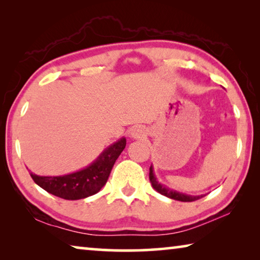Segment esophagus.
Listing matches in <instances>:
<instances>
[{"mask_svg":"<svg viewBox=\"0 0 260 260\" xmlns=\"http://www.w3.org/2000/svg\"><path fill=\"white\" fill-rule=\"evenodd\" d=\"M146 129L143 128V127H135V128L132 129L131 132V135L132 138L134 139H141L143 138V136H146Z\"/></svg>","mask_w":260,"mask_h":260,"instance_id":"esophagus-1","label":"esophagus"}]
</instances>
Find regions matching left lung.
<instances>
[{
	"mask_svg": "<svg viewBox=\"0 0 260 260\" xmlns=\"http://www.w3.org/2000/svg\"><path fill=\"white\" fill-rule=\"evenodd\" d=\"M149 179H150V182H151V186L152 188L155 189L156 191H158L161 195H164L166 197H169V199H172L175 201H180V202H193V201H197L203 197L204 195H200V196H191V195H187V193H183V192H180L177 190H173V189H170L165 187L164 184H161L160 182H158V180L155 175V172H153V167L152 165L150 166V173H149Z\"/></svg>",
	"mask_w": 260,
	"mask_h": 260,
	"instance_id": "obj_1",
	"label": "left lung"
}]
</instances>
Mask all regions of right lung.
Returning a JSON list of instances; mask_svg holds the SVG:
<instances>
[{"label": "right lung", "instance_id": "right-lung-1", "mask_svg": "<svg viewBox=\"0 0 260 260\" xmlns=\"http://www.w3.org/2000/svg\"><path fill=\"white\" fill-rule=\"evenodd\" d=\"M125 147L126 139L121 138L104 149L91 164L77 172L58 177L29 174L38 186L57 197L70 201L86 199L99 192L107 183L114 162Z\"/></svg>", "mask_w": 260, "mask_h": 260}]
</instances>
